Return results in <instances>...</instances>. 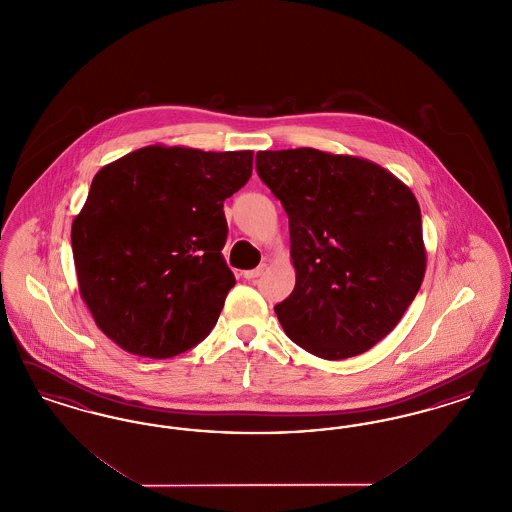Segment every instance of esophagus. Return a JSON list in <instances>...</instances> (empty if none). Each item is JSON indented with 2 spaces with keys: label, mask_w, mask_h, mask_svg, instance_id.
<instances>
[{
  "label": "esophagus",
  "mask_w": 512,
  "mask_h": 512,
  "mask_svg": "<svg viewBox=\"0 0 512 512\" xmlns=\"http://www.w3.org/2000/svg\"><path fill=\"white\" fill-rule=\"evenodd\" d=\"M263 270H265V265H261V267L251 268V270H245L244 278L245 280H257L261 274H263Z\"/></svg>",
  "instance_id": "obj_1"
}]
</instances>
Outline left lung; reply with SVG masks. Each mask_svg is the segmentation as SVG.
Here are the masks:
<instances>
[{
  "instance_id": "left-lung-1",
  "label": "left lung",
  "mask_w": 512,
  "mask_h": 512,
  "mask_svg": "<svg viewBox=\"0 0 512 512\" xmlns=\"http://www.w3.org/2000/svg\"><path fill=\"white\" fill-rule=\"evenodd\" d=\"M257 174L290 219L295 288L274 307L284 332L328 361L365 353L424 278L413 192L376 163L313 147L259 151Z\"/></svg>"
}]
</instances>
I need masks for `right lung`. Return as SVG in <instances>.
<instances>
[{"instance_id":"1","label":"right lung","mask_w":512,"mask_h":512,"mask_svg":"<svg viewBox=\"0 0 512 512\" xmlns=\"http://www.w3.org/2000/svg\"><path fill=\"white\" fill-rule=\"evenodd\" d=\"M253 151L136 149L94 176L71 230L80 295L128 353L169 359L205 340L236 278L222 257L224 199Z\"/></svg>"}]
</instances>
